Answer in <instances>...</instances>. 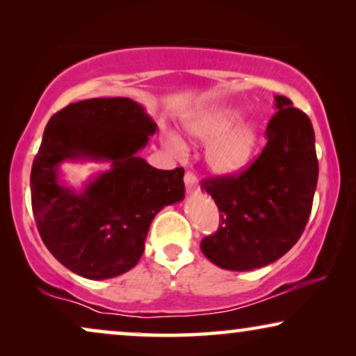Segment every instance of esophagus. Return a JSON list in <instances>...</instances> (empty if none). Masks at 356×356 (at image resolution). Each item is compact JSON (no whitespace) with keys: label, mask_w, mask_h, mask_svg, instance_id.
<instances>
[{"label":"esophagus","mask_w":356,"mask_h":356,"mask_svg":"<svg viewBox=\"0 0 356 356\" xmlns=\"http://www.w3.org/2000/svg\"><path fill=\"white\" fill-rule=\"evenodd\" d=\"M184 184H186L188 193H199V189H201L196 175H194L193 172L184 173Z\"/></svg>","instance_id":"1"}]
</instances>
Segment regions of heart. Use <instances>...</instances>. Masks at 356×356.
<instances>
[{"mask_svg": "<svg viewBox=\"0 0 356 356\" xmlns=\"http://www.w3.org/2000/svg\"><path fill=\"white\" fill-rule=\"evenodd\" d=\"M184 129L189 138L209 144L206 162L213 173L228 177L248 167L259 144V128L243 121V110L232 105H212L188 116ZM165 145L177 157L186 154V143L177 133L165 134Z\"/></svg>", "mask_w": 356, "mask_h": 356, "instance_id": "obj_1", "label": "heart"}]
</instances>
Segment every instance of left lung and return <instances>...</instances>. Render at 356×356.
Instances as JSON below:
<instances>
[{
  "instance_id": "8db88e82",
  "label": "left lung",
  "mask_w": 356,
  "mask_h": 356,
  "mask_svg": "<svg viewBox=\"0 0 356 356\" xmlns=\"http://www.w3.org/2000/svg\"><path fill=\"white\" fill-rule=\"evenodd\" d=\"M267 144L238 177L204 179L220 225L201 241L204 256L227 270H254L280 259L300 240L318 184L314 129L290 99L275 95Z\"/></svg>"
}]
</instances>
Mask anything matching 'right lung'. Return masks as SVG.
Wrapping results in <instances>:
<instances>
[{"mask_svg":"<svg viewBox=\"0 0 356 356\" xmlns=\"http://www.w3.org/2000/svg\"><path fill=\"white\" fill-rule=\"evenodd\" d=\"M157 124L138 102L89 99L48 121L31 173L32 211L48 251L90 280L138 264L154 217L183 201L184 170H157L138 152ZM108 161L111 170L77 192L60 181L63 161Z\"/></svg>","mask_w":356,"mask_h":356,"instance_id":"add662e5","label":"right lung"}]
</instances>
